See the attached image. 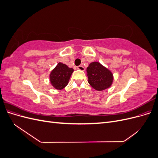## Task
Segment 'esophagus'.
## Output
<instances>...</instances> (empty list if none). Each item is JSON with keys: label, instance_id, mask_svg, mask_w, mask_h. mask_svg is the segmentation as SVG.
Returning a JSON list of instances; mask_svg holds the SVG:
<instances>
[{"label": "esophagus", "instance_id": "esophagus-1", "mask_svg": "<svg viewBox=\"0 0 158 158\" xmlns=\"http://www.w3.org/2000/svg\"><path fill=\"white\" fill-rule=\"evenodd\" d=\"M77 69H78V70H82V71H84V67L83 66H82V65L78 66Z\"/></svg>", "mask_w": 158, "mask_h": 158}]
</instances>
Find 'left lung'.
Listing matches in <instances>:
<instances>
[{"instance_id": "8db88e82", "label": "left lung", "mask_w": 158, "mask_h": 158, "mask_svg": "<svg viewBox=\"0 0 158 158\" xmlns=\"http://www.w3.org/2000/svg\"><path fill=\"white\" fill-rule=\"evenodd\" d=\"M88 82L98 91H102L111 86L113 76L109 70L98 62L90 63L87 68Z\"/></svg>"}]
</instances>
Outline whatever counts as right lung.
<instances>
[{"instance_id":"add662e5","label":"right lung","mask_w":158,"mask_h":158,"mask_svg":"<svg viewBox=\"0 0 158 158\" xmlns=\"http://www.w3.org/2000/svg\"><path fill=\"white\" fill-rule=\"evenodd\" d=\"M73 69L61 63H58L56 67L50 74V81L51 84L56 89H63L68 84Z\"/></svg>"}]
</instances>
